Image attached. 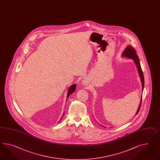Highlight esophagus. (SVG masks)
<instances>
[{
  "instance_id": "1",
  "label": "esophagus",
  "mask_w": 160,
  "mask_h": 160,
  "mask_svg": "<svg viewBox=\"0 0 160 160\" xmlns=\"http://www.w3.org/2000/svg\"><path fill=\"white\" fill-rule=\"evenodd\" d=\"M82 84L83 86H86L87 84V80L86 78H84L82 80Z\"/></svg>"
}]
</instances>
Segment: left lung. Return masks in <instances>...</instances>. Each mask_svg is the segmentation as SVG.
Returning a JSON list of instances; mask_svg holds the SVG:
<instances>
[{
    "label": "left lung",
    "mask_w": 160,
    "mask_h": 160,
    "mask_svg": "<svg viewBox=\"0 0 160 160\" xmlns=\"http://www.w3.org/2000/svg\"><path fill=\"white\" fill-rule=\"evenodd\" d=\"M122 57H125V58H128L131 59L133 60V62H135L136 66H137L138 72V73H139V76L140 77V81H141V82H142V91H143V88H144V76H143V72H142L141 66H140L139 59V58L138 57V55H137L136 51L135 50L134 48L132 47V46H127V48L125 49L124 51H123L122 54ZM142 97L141 98L140 105L139 106V108H138V109L137 110L136 114L138 113L139 110H140L141 102H142ZM101 126H102V125H101ZM102 127L106 128L105 127H104V126H102Z\"/></svg>",
    "instance_id": "obj_1"
}]
</instances>
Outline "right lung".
<instances>
[{
    "label": "right lung",
    "instance_id": "add662e5",
    "mask_svg": "<svg viewBox=\"0 0 160 160\" xmlns=\"http://www.w3.org/2000/svg\"><path fill=\"white\" fill-rule=\"evenodd\" d=\"M76 84H73V85H72V86H70V87H69V88L68 89V91L67 97H66V101H67V99H68V97L70 96V94H72L73 92H74V91H75V90H76ZM63 116H64V113H63V114L62 117ZM62 117L61 118L60 120L62 119ZM60 120H59V121H60Z\"/></svg>",
    "mask_w": 160,
    "mask_h": 160
}]
</instances>
